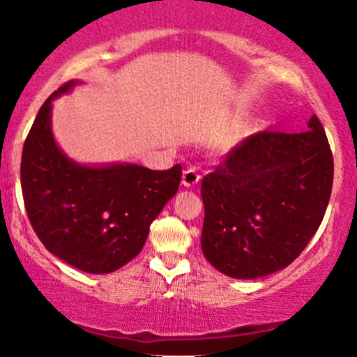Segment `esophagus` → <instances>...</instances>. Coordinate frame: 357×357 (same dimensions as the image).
<instances>
[{
  "label": "esophagus",
  "mask_w": 357,
  "mask_h": 357,
  "mask_svg": "<svg viewBox=\"0 0 357 357\" xmlns=\"http://www.w3.org/2000/svg\"><path fill=\"white\" fill-rule=\"evenodd\" d=\"M201 181V174L195 167H188L185 172H183V185L185 186H195L197 183Z\"/></svg>",
  "instance_id": "esophagus-1"
}]
</instances>
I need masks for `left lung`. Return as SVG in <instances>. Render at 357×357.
<instances>
[{"label":"left lung","mask_w":357,"mask_h":357,"mask_svg":"<svg viewBox=\"0 0 357 357\" xmlns=\"http://www.w3.org/2000/svg\"><path fill=\"white\" fill-rule=\"evenodd\" d=\"M333 153L317 116L299 133L259 132L202 178L204 257L252 280L299 257L324 218Z\"/></svg>","instance_id":"left-lung-1"}]
</instances>
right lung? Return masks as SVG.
I'll list each match as a JSON object with an SVG mask.
<instances>
[{
  "mask_svg": "<svg viewBox=\"0 0 357 357\" xmlns=\"http://www.w3.org/2000/svg\"><path fill=\"white\" fill-rule=\"evenodd\" d=\"M36 114L21 160L24 208L43 246L86 273H112L144 246L149 225L178 192L181 165L151 171L141 165L86 167L61 153L51 132L52 100Z\"/></svg>",
  "mask_w": 357,
  "mask_h": 357,
  "instance_id": "add662e5",
  "label": "right lung"
}]
</instances>
